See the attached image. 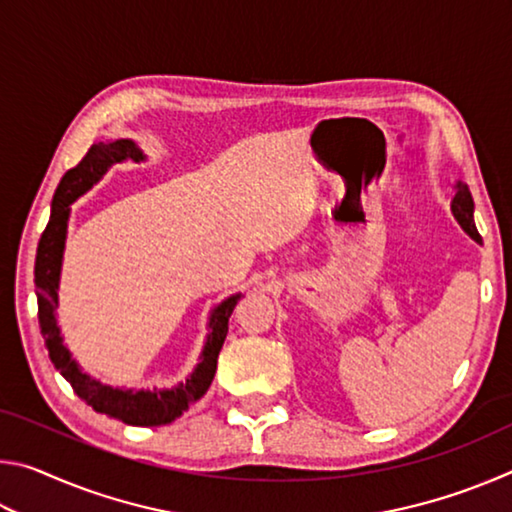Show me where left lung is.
<instances>
[{"label": "left lung", "mask_w": 512, "mask_h": 512, "mask_svg": "<svg viewBox=\"0 0 512 512\" xmlns=\"http://www.w3.org/2000/svg\"><path fill=\"white\" fill-rule=\"evenodd\" d=\"M452 214H454V219L461 223V228L467 232V235L481 244V235L476 232V225H474L472 194H470V189H467V185H463V183H456V194L452 198Z\"/></svg>", "instance_id": "left-lung-1"}]
</instances>
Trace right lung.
Returning <instances> with one entry per match:
<instances>
[{
  "mask_svg": "<svg viewBox=\"0 0 512 512\" xmlns=\"http://www.w3.org/2000/svg\"><path fill=\"white\" fill-rule=\"evenodd\" d=\"M124 160L142 162L144 153L140 151V146L131 140L99 142L92 144L85 158L60 178L54 201H51L49 223L38 244L36 271H33V275H36L38 320L51 363L72 384L74 393L81 400L88 402L97 413L110 415V418L133 424V427H160V424H169L180 418L183 411H187L189 406L207 393L216 372V359H219L225 334H228L230 314L235 311L241 293L225 298L212 309L210 323H207L210 334H207L201 357H198L192 375L180 381L178 386L133 391V388H112L101 384L99 379L85 375L79 363L72 359V354L63 345V336H60V327L56 323L58 282L65 253L69 205L88 192V189H92V185H97L112 164Z\"/></svg>",
  "mask_w": 512,
  "mask_h": 512,
  "instance_id": "right-lung-1",
  "label": "right lung"
}]
</instances>
